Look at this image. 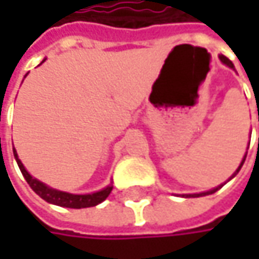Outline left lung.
I'll list each match as a JSON object with an SVG mask.
<instances>
[{"label": "left lung", "mask_w": 259, "mask_h": 259, "mask_svg": "<svg viewBox=\"0 0 259 259\" xmlns=\"http://www.w3.org/2000/svg\"><path fill=\"white\" fill-rule=\"evenodd\" d=\"M219 60H221V61H222V63L225 64V66H228L230 69H233V70H235V69H234L233 61H230V60H228V58H227L225 55H219ZM246 154H247V153H246ZM246 154H244V157H243V160H241V163H240V166H238V168L235 169V172H234L233 176L230 177V180H231V179H234V177H235V176L238 174V171L241 169V166H243V163H244V160H246ZM230 180H228V181H230ZM225 183H227V181H225ZM225 183H224V184H225ZM224 184H221V186H218V187H214V189H210V190H207V192H201V193H189V195H183V196H184V198H199V196H205V195H211V193H214V192H218V190H219V189H221V187H222Z\"/></svg>", "instance_id": "8db88e82"}]
</instances>
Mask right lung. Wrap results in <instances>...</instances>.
Returning a JSON list of instances; mask_svg holds the SVG:
<instances>
[{
    "label": "right lung",
    "mask_w": 259,
    "mask_h": 259,
    "mask_svg": "<svg viewBox=\"0 0 259 259\" xmlns=\"http://www.w3.org/2000/svg\"><path fill=\"white\" fill-rule=\"evenodd\" d=\"M45 61V60H43ZM41 61V63H43ZM15 159L18 162V166L22 172V176L25 177L26 183L29 184V187L40 196L43 198L46 202L54 204V205H60V207H67V208H87V207H94L100 202H103L111 190H112V183L108 184L105 189L94 192V193H85V195H75V193H69V192H63V190H57L54 187H49L48 184L41 183L40 180L34 179L28 171L25 169L24 163L21 162V159L18 157L16 150H13Z\"/></svg>",
    "instance_id": "1"
}]
</instances>
